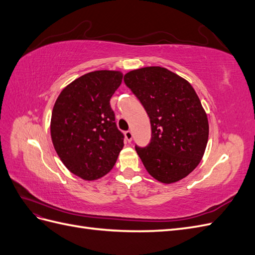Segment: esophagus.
Wrapping results in <instances>:
<instances>
[{
  "label": "esophagus",
  "mask_w": 255,
  "mask_h": 255,
  "mask_svg": "<svg viewBox=\"0 0 255 255\" xmlns=\"http://www.w3.org/2000/svg\"><path fill=\"white\" fill-rule=\"evenodd\" d=\"M125 135H126V139H127L128 142L132 141V138H133L132 130H127V132L125 133Z\"/></svg>",
  "instance_id": "1"
}]
</instances>
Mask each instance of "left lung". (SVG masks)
Masks as SVG:
<instances>
[{
	"label": "left lung",
	"instance_id": "left-lung-1",
	"mask_svg": "<svg viewBox=\"0 0 255 255\" xmlns=\"http://www.w3.org/2000/svg\"><path fill=\"white\" fill-rule=\"evenodd\" d=\"M125 83L148 114L150 143L135 146L146 171L158 182L175 183L201 161L208 140V120L191 85L163 67L128 72Z\"/></svg>",
	"mask_w": 255,
	"mask_h": 255
}]
</instances>
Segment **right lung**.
I'll list each match as a JSON object with an SVG mask.
<instances>
[{
    "label": "right lung",
    "mask_w": 255,
    "mask_h": 255,
    "mask_svg": "<svg viewBox=\"0 0 255 255\" xmlns=\"http://www.w3.org/2000/svg\"><path fill=\"white\" fill-rule=\"evenodd\" d=\"M122 78L120 71L86 73L65 87L54 104L53 145L68 170L83 180L109 173L125 145L110 104Z\"/></svg>",
    "instance_id": "right-lung-1"
}]
</instances>
